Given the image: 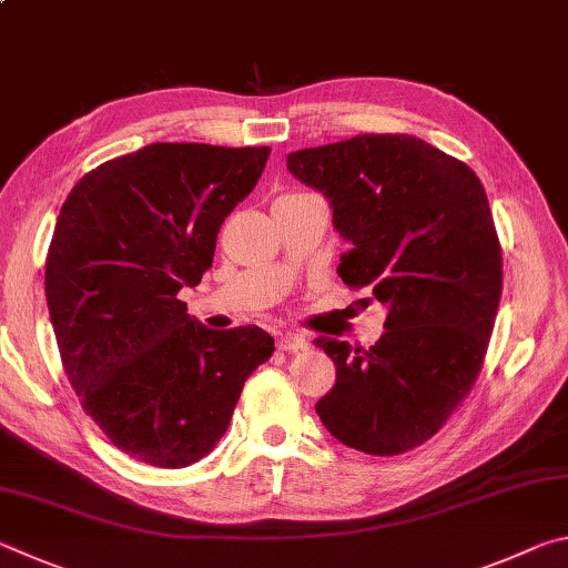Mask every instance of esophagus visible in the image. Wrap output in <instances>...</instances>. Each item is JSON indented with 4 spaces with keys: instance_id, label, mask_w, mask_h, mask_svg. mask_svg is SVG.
Returning <instances> with one entry per match:
<instances>
[{
    "instance_id": "1",
    "label": "esophagus",
    "mask_w": 568,
    "mask_h": 568,
    "mask_svg": "<svg viewBox=\"0 0 568 568\" xmlns=\"http://www.w3.org/2000/svg\"><path fill=\"white\" fill-rule=\"evenodd\" d=\"M276 346L282 352H304V349H310V342H306L304 336L296 334V332H284L276 339Z\"/></svg>"
}]
</instances>
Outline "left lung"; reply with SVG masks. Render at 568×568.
I'll list each match as a JSON object with an SVG mask.
<instances>
[{
  "instance_id": "8db88e82",
  "label": "left lung",
  "mask_w": 568,
  "mask_h": 568,
  "mask_svg": "<svg viewBox=\"0 0 568 568\" xmlns=\"http://www.w3.org/2000/svg\"><path fill=\"white\" fill-rule=\"evenodd\" d=\"M286 169L324 192L352 242L342 282L389 310L369 349L314 342L336 364L316 414L349 449L412 452L459 409L489 349L504 278L489 199L469 166L409 134L302 149Z\"/></svg>"
}]
</instances>
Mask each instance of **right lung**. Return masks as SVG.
I'll use <instances>...</instances> for the list:
<instances>
[{"label":"right lung","instance_id":"obj_1","mask_svg":"<svg viewBox=\"0 0 568 568\" xmlns=\"http://www.w3.org/2000/svg\"><path fill=\"white\" fill-rule=\"evenodd\" d=\"M268 152L156 142L87 172L59 212L44 268L59 356L87 416L136 462L206 456L274 352L258 326L212 332L176 300L212 266Z\"/></svg>","mask_w":568,"mask_h":568}]
</instances>
